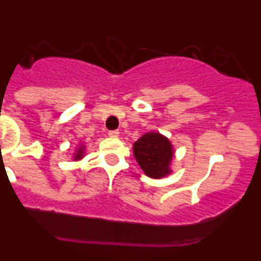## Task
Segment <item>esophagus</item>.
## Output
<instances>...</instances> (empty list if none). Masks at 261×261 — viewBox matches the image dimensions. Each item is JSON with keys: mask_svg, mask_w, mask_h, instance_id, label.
<instances>
[{"mask_svg": "<svg viewBox=\"0 0 261 261\" xmlns=\"http://www.w3.org/2000/svg\"><path fill=\"white\" fill-rule=\"evenodd\" d=\"M108 136L112 138H116L117 136H119V132H117V130H110V132H108Z\"/></svg>", "mask_w": 261, "mask_h": 261, "instance_id": "34e87169", "label": "esophagus"}]
</instances>
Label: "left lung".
<instances>
[{
    "mask_svg": "<svg viewBox=\"0 0 261 261\" xmlns=\"http://www.w3.org/2000/svg\"><path fill=\"white\" fill-rule=\"evenodd\" d=\"M136 161L145 174L153 179H161L171 172L170 163L174 156L171 142L159 133H146L133 145Z\"/></svg>",
    "mask_w": 261,
    "mask_h": 261,
    "instance_id": "left-lung-1",
    "label": "left lung"
}]
</instances>
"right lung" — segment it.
Masks as SVG:
<instances>
[{
	"label": "right lung",
	"instance_id": "add662e5",
	"mask_svg": "<svg viewBox=\"0 0 261 261\" xmlns=\"http://www.w3.org/2000/svg\"><path fill=\"white\" fill-rule=\"evenodd\" d=\"M82 156H84V147L81 146L80 149H78V151H77V154H75L74 158L75 159H81V158H82Z\"/></svg>",
	"mask_w": 261,
	"mask_h": 261
}]
</instances>
